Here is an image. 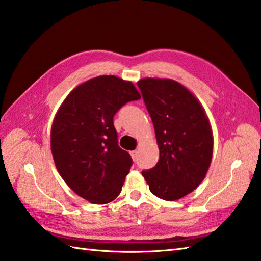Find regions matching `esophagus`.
<instances>
[{
	"label": "esophagus",
	"instance_id": "obj_1",
	"mask_svg": "<svg viewBox=\"0 0 261 261\" xmlns=\"http://www.w3.org/2000/svg\"><path fill=\"white\" fill-rule=\"evenodd\" d=\"M137 153H138V151H132V152H129V154H130V156L133 158V160H136L137 159Z\"/></svg>",
	"mask_w": 261,
	"mask_h": 261
}]
</instances>
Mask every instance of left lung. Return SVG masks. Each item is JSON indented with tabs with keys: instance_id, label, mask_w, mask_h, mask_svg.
<instances>
[{
	"instance_id": "1",
	"label": "left lung",
	"mask_w": 261,
	"mask_h": 261,
	"mask_svg": "<svg viewBox=\"0 0 261 261\" xmlns=\"http://www.w3.org/2000/svg\"><path fill=\"white\" fill-rule=\"evenodd\" d=\"M153 121L160 159L142 171L151 193L173 201L194 191L206 177L213 156L208 117L193 92L171 79L137 82Z\"/></svg>"
}]
</instances>
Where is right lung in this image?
<instances>
[{
	"instance_id": "1",
	"label": "right lung",
	"mask_w": 261,
	"mask_h": 261,
	"mask_svg": "<svg viewBox=\"0 0 261 261\" xmlns=\"http://www.w3.org/2000/svg\"><path fill=\"white\" fill-rule=\"evenodd\" d=\"M141 99L130 81L90 79L68 93L53 120L50 150L58 173L80 197L108 204L120 194L132 158L118 146L114 116Z\"/></svg>"
}]
</instances>
